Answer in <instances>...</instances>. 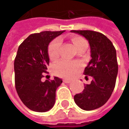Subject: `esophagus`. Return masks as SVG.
I'll return each mask as SVG.
<instances>
[{
	"label": "esophagus",
	"mask_w": 129,
	"mask_h": 129,
	"mask_svg": "<svg viewBox=\"0 0 129 129\" xmlns=\"http://www.w3.org/2000/svg\"><path fill=\"white\" fill-rule=\"evenodd\" d=\"M63 81L66 83H69L71 81V79H69V78H64L63 80Z\"/></svg>",
	"instance_id": "1"
}]
</instances>
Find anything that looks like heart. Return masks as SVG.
<instances>
[{"label": "heart", "instance_id": "obj_1", "mask_svg": "<svg viewBox=\"0 0 129 129\" xmlns=\"http://www.w3.org/2000/svg\"><path fill=\"white\" fill-rule=\"evenodd\" d=\"M71 41L78 48L83 43L86 42L83 38L78 36H74L71 38ZM60 41L59 39H55L49 44L48 48V56L51 60H56L60 54ZM81 68V64L76 61H69V60H63L57 63L53 66V72L57 76L71 78L77 73L78 70Z\"/></svg>", "mask_w": 129, "mask_h": 129}]
</instances>
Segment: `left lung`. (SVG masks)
I'll list each match as a JSON object with an SVG mask.
<instances>
[{"label":"left lung","instance_id":"1","mask_svg":"<svg viewBox=\"0 0 129 129\" xmlns=\"http://www.w3.org/2000/svg\"><path fill=\"white\" fill-rule=\"evenodd\" d=\"M88 41L91 59L84 75L92 81L82 93L74 95V101L81 109L91 111L104 105L113 93L118 74L116 51L113 43L104 34L93 30H71ZM87 77V76H86Z\"/></svg>","mask_w":129,"mask_h":129}]
</instances>
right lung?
I'll list each match as a JSON object with an SVG mask.
<instances>
[{
    "instance_id": "1",
    "label": "right lung",
    "mask_w": 129,
    "mask_h": 129,
    "mask_svg": "<svg viewBox=\"0 0 129 129\" xmlns=\"http://www.w3.org/2000/svg\"><path fill=\"white\" fill-rule=\"evenodd\" d=\"M64 31L31 34L18 47L14 60L16 89L23 104L34 111L46 112L55 104L56 89L62 79L54 77L43 82L41 78L49 65L48 45Z\"/></svg>"
}]
</instances>
